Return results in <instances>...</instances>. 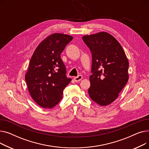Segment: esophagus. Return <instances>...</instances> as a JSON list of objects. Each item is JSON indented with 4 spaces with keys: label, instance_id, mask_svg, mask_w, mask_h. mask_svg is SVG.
<instances>
[{
    "label": "esophagus",
    "instance_id": "obj_1",
    "mask_svg": "<svg viewBox=\"0 0 149 149\" xmlns=\"http://www.w3.org/2000/svg\"><path fill=\"white\" fill-rule=\"evenodd\" d=\"M82 79H83V76L81 75H79V76L74 77V80L75 81V82H79L81 81Z\"/></svg>",
    "mask_w": 149,
    "mask_h": 149
}]
</instances>
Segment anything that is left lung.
I'll use <instances>...</instances> for the list:
<instances>
[{"instance_id":"left-lung-1","label":"left lung","mask_w":149,"mask_h":149,"mask_svg":"<svg viewBox=\"0 0 149 149\" xmlns=\"http://www.w3.org/2000/svg\"><path fill=\"white\" fill-rule=\"evenodd\" d=\"M91 50L92 74L89 77L90 98L101 106L111 104L129 80V61L116 39L106 32L82 37Z\"/></svg>"}]
</instances>
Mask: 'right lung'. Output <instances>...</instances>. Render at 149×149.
<instances>
[{"label": "right lung", "mask_w": 149, "mask_h": 149, "mask_svg": "<svg viewBox=\"0 0 149 149\" xmlns=\"http://www.w3.org/2000/svg\"><path fill=\"white\" fill-rule=\"evenodd\" d=\"M73 39L68 34L54 33L36 48L29 61L25 81L30 95L40 106L51 109L63 98V91L71 81L60 54Z\"/></svg>", "instance_id": "1"}]
</instances>
